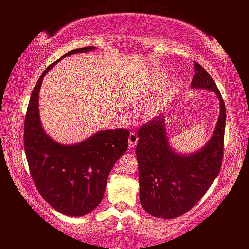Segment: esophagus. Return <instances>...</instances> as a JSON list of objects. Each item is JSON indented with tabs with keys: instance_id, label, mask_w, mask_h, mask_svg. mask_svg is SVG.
Segmentation results:
<instances>
[{
	"instance_id": "esophagus-1",
	"label": "esophagus",
	"mask_w": 249,
	"mask_h": 249,
	"mask_svg": "<svg viewBox=\"0 0 249 249\" xmlns=\"http://www.w3.org/2000/svg\"><path fill=\"white\" fill-rule=\"evenodd\" d=\"M138 142V136L136 132H130V135H129V138H128V146L129 148H134L136 145H137Z\"/></svg>"
}]
</instances>
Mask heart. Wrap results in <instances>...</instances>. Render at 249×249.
<instances>
[{
    "mask_svg": "<svg viewBox=\"0 0 249 249\" xmlns=\"http://www.w3.org/2000/svg\"><path fill=\"white\" fill-rule=\"evenodd\" d=\"M164 81H165V79L163 77L159 78V79L154 80L153 83L148 84V86L146 87L145 91L147 94L155 93L156 90H159L160 87L163 86ZM164 101H165V98H159V100H155V101H153L152 103H149L145 110L146 114H147L148 117H154V115L159 114L160 112L163 110V107H164Z\"/></svg>",
    "mask_w": 249,
    "mask_h": 249,
    "instance_id": "b5f03b06",
    "label": "heart"
}]
</instances>
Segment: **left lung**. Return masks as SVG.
<instances>
[{"mask_svg":"<svg viewBox=\"0 0 249 249\" xmlns=\"http://www.w3.org/2000/svg\"><path fill=\"white\" fill-rule=\"evenodd\" d=\"M192 88L215 91L220 115L212 137L202 149L179 154L169 144L165 120L159 115L138 130L139 199L146 212L161 219H175L193 209L219 175L223 159L226 105L213 78L194 62Z\"/></svg>","mask_w":249,"mask_h":249,"instance_id":"8db88e82","label":"left lung"}]
</instances>
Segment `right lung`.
I'll return each instance as SVG.
<instances>
[{"label":"right lung","mask_w":249,"mask_h":249,"mask_svg":"<svg viewBox=\"0 0 249 249\" xmlns=\"http://www.w3.org/2000/svg\"><path fill=\"white\" fill-rule=\"evenodd\" d=\"M94 50L70 51L47 67L35 85L25 118L23 144L37 190L53 209L69 216H83L102 202L107 177L128 148L129 130H101L74 145H61L44 131L38 95L43 78L63 57Z\"/></svg>","instance_id":"obj_1"}]
</instances>
